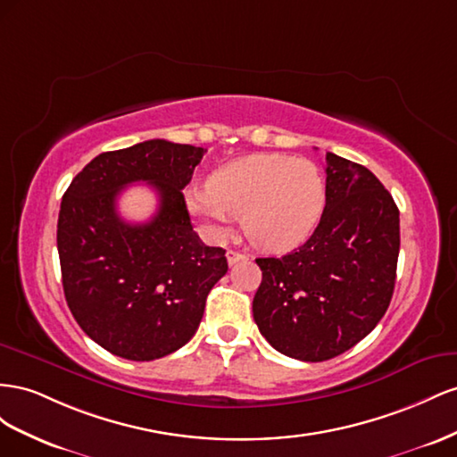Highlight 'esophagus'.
<instances>
[{
    "instance_id": "34e87169",
    "label": "esophagus",
    "mask_w": 457,
    "mask_h": 457,
    "mask_svg": "<svg viewBox=\"0 0 457 457\" xmlns=\"http://www.w3.org/2000/svg\"><path fill=\"white\" fill-rule=\"evenodd\" d=\"M226 258H228V264H229V266H236L237 262H241V260H249V256L239 253V251H228V253H226Z\"/></svg>"
}]
</instances>
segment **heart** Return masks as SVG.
Instances as JSON below:
<instances>
[{"label": "heart", "mask_w": 457, "mask_h": 457, "mask_svg": "<svg viewBox=\"0 0 457 457\" xmlns=\"http://www.w3.org/2000/svg\"><path fill=\"white\" fill-rule=\"evenodd\" d=\"M325 199L318 164L276 153L233 161L214 172L211 186L187 191L189 211L212 237L228 236L236 216H243L249 241L276 253L301 245L314 231Z\"/></svg>", "instance_id": "1"}]
</instances>
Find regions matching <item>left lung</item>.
Instances as JSON below:
<instances>
[{
	"instance_id": "left-lung-1",
	"label": "left lung",
	"mask_w": 457,
	"mask_h": 457,
	"mask_svg": "<svg viewBox=\"0 0 457 457\" xmlns=\"http://www.w3.org/2000/svg\"><path fill=\"white\" fill-rule=\"evenodd\" d=\"M325 162L328 199L312 237L281 258H256L258 329L303 361L331 360L375 329L393 298L400 251V212L381 181L338 154Z\"/></svg>"
}]
</instances>
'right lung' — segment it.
<instances>
[{"label": "right lung", "instance_id": "add662e5", "mask_svg": "<svg viewBox=\"0 0 457 457\" xmlns=\"http://www.w3.org/2000/svg\"><path fill=\"white\" fill-rule=\"evenodd\" d=\"M204 153L166 139L101 153L62 195L64 298L82 331L114 356L151 361L189 343L208 293L226 276V251L193 231L181 193ZM136 180L160 195V211L145 225H129L115 211Z\"/></svg>", "mask_w": 457, "mask_h": 457}]
</instances>
